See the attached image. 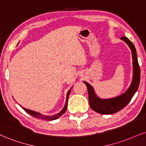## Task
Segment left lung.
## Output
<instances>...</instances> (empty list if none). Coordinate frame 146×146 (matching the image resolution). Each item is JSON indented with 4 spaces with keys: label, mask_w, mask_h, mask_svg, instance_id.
I'll return each mask as SVG.
<instances>
[{
    "label": "left lung",
    "mask_w": 146,
    "mask_h": 146,
    "mask_svg": "<svg viewBox=\"0 0 146 146\" xmlns=\"http://www.w3.org/2000/svg\"><path fill=\"white\" fill-rule=\"evenodd\" d=\"M121 40L127 43L131 48L133 57V76L130 87L123 94L110 99H101L95 94L94 89L91 84L84 81L87 86L89 94V105L91 109L96 112L102 114H111L116 113L122 110L128 104L131 100L135 93L137 91L140 82V68L137 57L136 48L132 42L127 37H121Z\"/></svg>",
    "instance_id": "1"
}]
</instances>
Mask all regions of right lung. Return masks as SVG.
Masks as SVG:
<instances>
[{
	"instance_id": "right-lung-1",
	"label": "right lung",
	"mask_w": 146,
	"mask_h": 146,
	"mask_svg": "<svg viewBox=\"0 0 146 146\" xmlns=\"http://www.w3.org/2000/svg\"><path fill=\"white\" fill-rule=\"evenodd\" d=\"M70 91H71V89H70L69 91H68V92L67 93V96H66V104H65V106H64V108L62 109V110L60 112H59L58 114H57L55 115H53V116H48V115H44V114H40V113L37 112V111H35L30 110L24 108H23L22 106H21V108H22L24 110L26 111L27 113H28V114H29L30 115H31V116H32L35 117V118H40V119L45 120H53L57 119V118H59V117H60L61 116H62V115L64 114L65 111H66V110H67L68 100V98H69V95L70 93Z\"/></svg>"
}]
</instances>
